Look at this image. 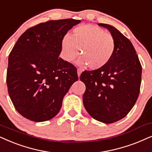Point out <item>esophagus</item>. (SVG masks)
Segmentation results:
<instances>
[{"instance_id": "esophagus-1", "label": "esophagus", "mask_w": 152, "mask_h": 152, "mask_svg": "<svg viewBox=\"0 0 152 152\" xmlns=\"http://www.w3.org/2000/svg\"><path fill=\"white\" fill-rule=\"evenodd\" d=\"M81 72H82V70L80 69H77V74H78V77L80 76V74H81Z\"/></svg>"}]
</instances>
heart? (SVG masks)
I'll return each instance as SVG.
<instances>
[{
    "label": "heart",
    "instance_id": "1",
    "mask_svg": "<svg viewBox=\"0 0 152 152\" xmlns=\"http://www.w3.org/2000/svg\"><path fill=\"white\" fill-rule=\"evenodd\" d=\"M116 42L109 32L92 25L80 26L74 28L72 35H65L61 41V56L71 62L78 55L79 65H88L91 69H98L108 63L115 53Z\"/></svg>",
    "mask_w": 152,
    "mask_h": 152
}]
</instances>
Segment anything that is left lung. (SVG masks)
Listing matches in <instances>:
<instances>
[{"label": "left lung", "instance_id": "left-lung-1", "mask_svg": "<svg viewBox=\"0 0 152 152\" xmlns=\"http://www.w3.org/2000/svg\"><path fill=\"white\" fill-rule=\"evenodd\" d=\"M115 39V53L104 67L85 71L80 80L86 85L84 107L94 120L111 124L124 118L137 99L142 66L128 38L113 26L105 23Z\"/></svg>", "mask_w": 152, "mask_h": 152}]
</instances>
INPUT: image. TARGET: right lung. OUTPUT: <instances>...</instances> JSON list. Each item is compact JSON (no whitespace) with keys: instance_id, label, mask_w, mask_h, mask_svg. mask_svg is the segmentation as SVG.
Segmentation results:
<instances>
[{"instance_id":"1","label":"right lung","mask_w":152,"mask_h":152,"mask_svg":"<svg viewBox=\"0 0 152 152\" xmlns=\"http://www.w3.org/2000/svg\"><path fill=\"white\" fill-rule=\"evenodd\" d=\"M80 20H51L26 30L8 58L7 90L22 116L40 122L59 113L70 87L78 80L76 68L59 56L61 41Z\"/></svg>"}]
</instances>
